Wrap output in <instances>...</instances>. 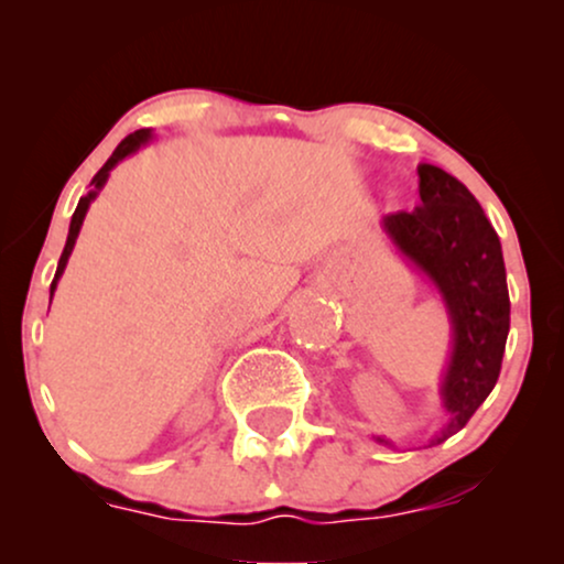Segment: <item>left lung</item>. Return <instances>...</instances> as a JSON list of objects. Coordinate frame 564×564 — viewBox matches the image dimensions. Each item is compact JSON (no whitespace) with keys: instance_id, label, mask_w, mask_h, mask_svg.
I'll return each instance as SVG.
<instances>
[{"instance_id":"obj_1","label":"left lung","mask_w":564,"mask_h":564,"mask_svg":"<svg viewBox=\"0 0 564 564\" xmlns=\"http://www.w3.org/2000/svg\"><path fill=\"white\" fill-rule=\"evenodd\" d=\"M413 212L381 217V232L435 286L451 321V355L440 379L445 422L426 445L445 443L485 403L501 371L509 336V289L501 241L482 206L453 174L419 164ZM394 448V440L373 435Z\"/></svg>"}]
</instances>
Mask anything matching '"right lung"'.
<instances>
[{
    "label": "right lung",
    "instance_id": "obj_1",
    "mask_svg": "<svg viewBox=\"0 0 564 564\" xmlns=\"http://www.w3.org/2000/svg\"><path fill=\"white\" fill-rule=\"evenodd\" d=\"M151 138H153L151 129H138V132L127 134V138L121 140L119 145H116V151L111 153V159H108L106 164H102V170L93 177V183H89V193H87V196L79 198V206H76L74 217H70L68 238H66V246H63V254H61V262H57V270H55V278H53V286H50V294H55L57 281H61L63 270H66V264H68L70 251H74V246H76V238H79V230H82V225H84V217H87L89 204H93V200L97 198V193H100L102 187H106L108 177H111V170H113L116 164H119V161H124L127 156H132V153H138L142 145H148V142H151Z\"/></svg>",
    "mask_w": 564,
    "mask_h": 564
}]
</instances>
